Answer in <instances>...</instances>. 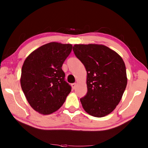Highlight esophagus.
<instances>
[{
	"instance_id": "esophagus-1",
	"label": "esophagus",
	"mask_w": 148,
	"mask_h": 148,
	"mask_svg": "<svg viewBox=\"0 0 148 148\" xmlns=\"http://www.w3.org/2000/svg\"><path fill=\"white\" fill-rule=\"evenodd\" d=\"M71 86H72V88H73V89H75V88H76V86H77V84H76L75 83H73V84H71Z\"/></svg>"
}]
</instances>
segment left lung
Instances as JSON below:
<instances>
[{
  "label": "left lung",
  "instance_id": "left-lung-1",
  "mask_svg": "<svg viewBox=\"0 0 148 148\" xmlns=\"http://www.w3.org/2000/svg\"><path fill=\"white\" fill-rule=\"evenodd\" d=\"M73 51L87 71L88 92L80 101L91 116L104 117L118 105L127 84L125 63L114 50L101 44H75Z\"/></svg>",
  "mask_w": 148,
  "mask_h": 148
}]
</instances>
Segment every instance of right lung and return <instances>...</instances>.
<instances>
[{
	"label": "right lung",
	"instance_id": "1",
	"mask_svg": "<svg viewBox=\"0 0 148 148\" xmlns=\"http://www.w3.org/2000/svg\"><path fill=\"white\" fill-rule=\"evenodd\" d=\"M73 45L52 42L31 53L21 69L20 84L30 106L42 114L57 111L71 87L65 81L62 65Z\"/></svg>",
	"mask_w": 148,
	"mask_h": 148
}]
</instances>
